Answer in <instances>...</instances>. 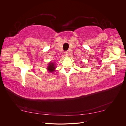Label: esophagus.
I'll return each instance as SVG.
<instances>
[{
	"label": "esophagus",
	"mask_w": 126,
	"mask_h": 126,
	"mask_svg": "<svg viewBox=\"0 0 126 126\" xmlns=\"http://www.w3.org/2000/svg\"><path fill=\"white\" fill-rule=\"evenodd\" d=\"M64 55H65L66 56H68V51H64Z\"/></svg>",
	"instance_id": "1"
}]
</instances>
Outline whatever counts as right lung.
Returning <instances> with one entry per match:
<instances>
[{"instance_id": "obj_1", "label": "right lung", "mask_w": 126, "mask_h": 126, "mask_svg": "<svg viewBox=\"0 0 126 126\" xmlns=\"http://www.w3.org/2000/svg\"><path fill=\"white\" fill-rule=\"evenodd\" d=\"M48 69L49 70V71L52 72L53 70L55 69V67H54V64L52 63H50L49 64V66L48 67Z\"/></svg>"}]
</instances>
